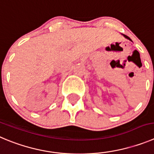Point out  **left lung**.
<instances>
[{"instance_id":"obj_1","label":"left lung","mask_w":154,"mask_h":154,"mask_svg":"<svg viewBox=\"0 0 154 154\" xmlns=\"http://www.w3.org/2000/svg\"><path fill=\"white\" fill-rule=\"evenodd\" d=\"M122 35H124V37H125V38H127V39H128V40H130V41H131V38H129V37L128 36V35H124V34H122ZM131 42H132V41H131Z\"/></svg>"}]
</instances>
